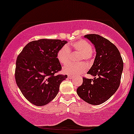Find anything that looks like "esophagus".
I'll return each mask as SVG.
<instances>
[{"label": "esophagus", "instance_id": "34e87169", "mask_svg": "<svg viewBox=\"0 0 134 134\" xmlns=\"http://www.w3.org/2000/svg\"><path fill=\"white\" fill-rule=\"evenodd\" d=\"M73 77H74L71 76V75H69V76H68V78H69V79H72Z\"/></svg>", "mask_w": 134, "mask_h": 134}]
</instances>
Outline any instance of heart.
Here are the masks:
<instances>
[{"label":"heart","mask_w":134,"mask_h":134,"mask_svg":"<svg viewBox=\"0 0 134 134\" xmlns=\"http://www.w3.org/2000/svg\"><path fill=\"white\" fill-rule=\"evenodd\" d=\"M91 44L85 40L74 41L69 44V46H64L58 50L57 53V59L62 65H66L70 59V50H73L80 53L79 61L82 60H89L93 57ZM88 66L85 63L79 64H70L63 69V72L67 74L76 75L82 74L87 70Z\"/></svg>","instance_id":"b5f03b06"}]
</instances>
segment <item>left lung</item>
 Returning <instances> with one entry per match:
<instances>
[{"mask_svg": "<svg viewBox=\"0 0 134 134\" xmlns=\"http://www.w3.org/2000/svg\"><path fill=\"white\" fill-rule=\"evenodd\" d=\"M84 38L91 41L96 49L93 65L87 72L94 77H83L77 93L87 103L98 105L107 101L117 91L124 62L118 48L108 40L96 34L86 35Z\"/></svg>", "mask_w": 134, "mask_h": 134, "instance_id": "left-lung-1", "label": "left lung"}]
</instances>
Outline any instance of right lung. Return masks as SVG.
Listing matches in <instances>:
<instances>
[{
  "label": "right lung",
  "mask_w": 134,
  "mask_h": 134,
  "mask_svg": "<svg viewBox=\"0 0 134 134\" xmlns=\"http://www.w3.org/2000/svg\"><path fill=\"white\" fill-rule=\"evenodd\" d=\"M67 41L40 39L27 43L16 60L15 79L23 96L40 107L56 97L60 83L67 75H56L61 70L58 50Z\"/></svg>",
  "instance_id": "obj_1"
}]
</instances>
